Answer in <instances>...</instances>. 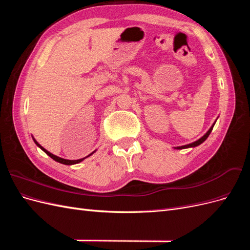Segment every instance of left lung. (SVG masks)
I'll return each mask as SVG.
<instances>
[{
    "label": "left lung",
    "instance_id": "1",
    "mask_svg": "<svg viewBox=\"0 0 250 250\" xmlns=\"http://www.w3.org/2000/svg\"><path fill=\"white\" fill-rule=\"evenodd\" d=\"M216 123V122H215ZM215 123L211 125V127L209 128L208 129V131L203 135L202 138H200L199 140H197L196 142H194V143H191V144H188V145H185V146H180V147H176V149H186V148H192V147H196V146H198V145H200V144H202L204 141H206L207 139H208V137L209 135V133L211 132V130H213V128H214V125H215Z\"/></svg>",
    "mask_w": 250,
    "mask_h": 250
}]
</instances>
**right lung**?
Listing matches in <instances>:
<instances>
[{"mask_svg": "<svg viewBox=\"0 0 250 250\" xmlns=\"http://www.w3.org/2000/svg\"><path fill=\"white\" fill-rule=\"evenodd\" d=\"M33 141H34V143L36 144V145L37 146H39L42 151H43V152H46L51 158H53V160H54L55 162H58V163H60V164H63V165H75V164H78V163H80V162H82L83 160H85V158L86 157H88V156H90V155H92L94 152H95V151H94V152H92V153H90L89 155H87V156H85V157H83V158H80V160H76V161H70V160H64V158H62V157H59V156H56V155H54V154H52L51 152H49V151L48 150H46V149H44L42 146H41L40 145V144L39 143H37L34 139H33Z\"/></svg>", "mask_w": 250, "mask_h": 250, "instance_id": "1", "label": "right lung"}]
</instances>
